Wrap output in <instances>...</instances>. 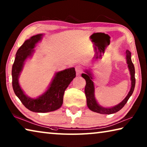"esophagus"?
Masks as SVG:
<instances>
[{"instance_id": "1", "label": "esophagus", "mask_w": 147, "mask_h": 147, "mask_svg": "<svg viewBox=\"0 0 147 147\" xmlns=\"http://www.w3.org/2000/svg\"><path fill=\"white\" fill-rule=\"evenodd\" d=\"M82 72H83L82 67L80 65H78L76 67V73L77 76H79L81 73H82Z\"/></svg>"}]
</instances>
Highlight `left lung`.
I'll return each mask as SVG.
<instances>
[{
	"label": "left lung",
	"mask_w": 147,
	"mask_h": 147,
	"mask_svg": "<svg viewBox=\"0 0 147 147\" xmlns=\"http://www.w3.org/2000/svg\"><path fill=\"white\" fill-rule=\"evenodd\" d=\"M125 53L126 63L128 64V67L130 74L131 88L127 96L124 98L123 101L118 104L117 105L110 107V108H105V107L99 105V104L97 102L95 98V95H94V84L93 82V76L92 71L90 70V69L85 70L86 73L82 74V76L86 80V82L85 87V94L87 99V105H88V107L90 110L96 113L100 114H107V115L116 113L123 108L124 106L127 102L128 99L130 98L131 94H132L136 85L135 68H134V65L132 61H131V53L128 50H126Z\"/></svg>",
	"instance_id": "obj_1"
}]
</instances>
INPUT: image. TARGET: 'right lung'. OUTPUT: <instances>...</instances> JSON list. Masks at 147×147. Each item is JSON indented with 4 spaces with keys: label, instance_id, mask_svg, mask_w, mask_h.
<instances>
[{
    "label": "right lung",
    "instance_id": "add662e5",
    "mask_svg": "<svg viewBox=\"0 0 147 147\" xmlns=\"http://www.w3.org/2000/svg\"><path fill=\"white\" fill-rule=\"evenodd\" d=\"M43 36V34H39L24 41L17 51L11 71L15 94L27 109L37 113L50 112L60 108L63 104L64 92L76 76L74 67L66 69L55 73L48 88L38 97L31 98L24 93L19 82L20 74L26 59L33 56L34 48L41 41Z\"/></svg>",
    "mask_w": 147,
    "mask_h": 147
}]
</instances>
